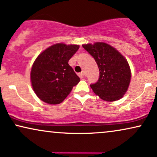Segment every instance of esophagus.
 <instances>
[{
    "mask_svg": "<svg viewBox=\"0 0 157 157\" xmlns=\"http://www.w3.org/2000/svg\"><path fill=\"white\" fill-rule=\"evenodd\" d=\"M78 76L80 77V78H83V77L85 76V74H84V73H83V72L79 73V74H78Z\"/></svg>",
    "mask_w": 157,
    "mask_h": 157,
    "instance_id": "1",
    "label": "esophagus"
}]
</instances>
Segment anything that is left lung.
Returning <instances> with one entry per match:
<instances>
[{"mask_svg": "<svg viewBox=\"0 0 157 157\" xmlns=\"http://www.w3.org/2000/svg\"><path fill=\"white\" fill-rule=\"evenodd\" d=\"M82 46L94 58L99 70L98 81L90 85L94 92L107 101L122 98L128 90L131 77L126 59L115 48L105 42Z\"/></svg>", "mask_w": 157, "mask_h": 157, "instance_id": "obj_1", "label": "left lung"}]
</instances>
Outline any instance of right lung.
Wrapping results in <instances>:
<instances>
[{
    "label": "right lung",
    "instance_id": "obj_1",
    "mask_svg": "<svg viewBox=\"0 0 157 157\" xmlns=\"http://www.w3.org/2000/svg\"><path fill=\"white\" fill-rule=\"evenodd\" d=\"M79 45L58 43L47 48L34 61L31 71L33 90L39 98L50 105L60 104L80 78L68 61Z\"/></svg>",
    "mask_w": 157,
    "mask_h": 157
}]
</instances>
